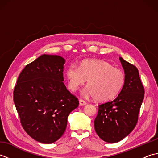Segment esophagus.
Masks as SVG:
<instances>
[{
	"instance_id": "esophagus-1",
	"label": "esophagus",
	"mask_w": 158,
	"mask_h": 158,
	"mask_svg": "<svg viewBox=\"0 0 158 158\" xmlns=\"http://www.w3.org/2000/svg\"><path fill=\"white\" fill-rule=\"evenodd\" d=\"M87 104V102L85 101V100H83L82 99H79V105L81 106H83V105H85Z\"/></svg>"
}]
</instances>
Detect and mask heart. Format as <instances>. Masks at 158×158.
<instances>
[{
	"label": "heart",
	"mask_w": 158,
	"mask_h": 158,
	"mask_svg": "<svg viewBox=\"0 0 158 158\" xmlns=\"http://www.w3.org/2000/svg\"><path fill=\"white\" fill-rule=\"evenodd\" d=\"M69 88L75 92L88 80V88L83 91L86 97L94 96L96 100L107 102L119 94L125 83L122 70L105 61L85 60L80 69L72 64L66 70Z\"/></svg>",
	"instance_id": "b5f03b06"
}]
</instances>
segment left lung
Listing matches in <instances>:
<instances>
[{
    "label": "left lung",
    "mask_w": 158,
    "mask_h": 158,
    "mask_svg": "<svg viewBox=\"0 0 158 158\" xmlns=\"http://www.w3.org/2000/svg\"><path fill=\"white\" fill-rule=\"evenodd\" d=\"M125 73V83L117 98L98 106L94 120L96 132L104 141L117 143L135 128L144 99V87L139 70L119 57Z\"/></svg>",
    "instance_id": "8db88e82"
}]
</instances>
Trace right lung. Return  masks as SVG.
I'll return each instance as SVG.
<instances>
[{
  "instance_id": "right-lung-1",
  "label": "right lung",
  "mask_w": 158,
  "mask_h": 158,
  "mask_svg": "<svg viewBox=\"0 0 158 158\" xmlns=\"http://www.w3.org/2000/svg\"><path fill=\"white\" fill-rule=\"evenodd\" d=\"M65 60L41 55L18 77L13 101L23 128L36 141L51 144L64 133L70 112L79 100L64 84Z\"/></svg>"
}]
</instances>
